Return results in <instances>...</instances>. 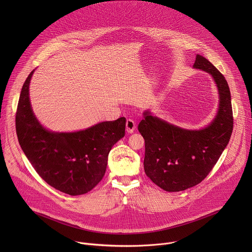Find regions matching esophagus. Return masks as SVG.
<instances>
[{
	"label": "esophagus",
	"instance_id": "obj_1",
	"mask_svg": "<svg viewBox=\"0 0 252 252\" xmlns=\"http://www.w3.org/2000/svg\"><path fill=\"white\" fill-rule=\"evenodd\" d=\"M126 131H127L128 133H132V132L134 131V129H135V124H134V122H133L132 120H130V119L126 120Z\"/></svg>",
	"mask_w": 252,
	"mask_h": 252
}]
</instances>
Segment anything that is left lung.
Listing matches in <instances>:
<instances>
[{"label": "left lung", "mask_w": 252, "mask_h": 252, "mask_svg": "<svg viewBox=\"0 0 252 252\" xmlns=\"http://www.w3.org/2000/svg\"><path fill=\"white\" fill-rule=\"evenodd\" d=\"M193 67L212 76L220 94L217 117L205 128L189 130L145 112L138 131L145 138L146 174L168 192L192 188L207 176L226 148L233 129L228 84L208 60L197 55Z\"/></svg>", "instance_id": "obj_1"}]
</instances>
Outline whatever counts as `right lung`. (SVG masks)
<instances>
[{
	"mask_svg": "<svg viewBox=\"0 0 252 252\" xmlns=\"http://www.w3.org/2000/svg\"><path fill=\"white\" fill-rule=\"evenodd\" d=\"M33 70L21 91L16 113L20 146L34 170L54 189L81 195L102 179L110 151L125 136L126 119L99 123L85 130L54 132L34 117L29 97Z\"/></svg>",
	"mask_w": 252,
	"mask_h": 252,
	"instance_id": "right-lung-1",
	"label": "right lung"
}]
</instances>
